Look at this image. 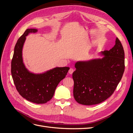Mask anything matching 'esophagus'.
<instances>
[{
    "mask_svg": "<svg viewBox=\"0 0 133 133\" xmlns=\"http://www.w3.org/2000/svg\"><path fill=\"white\" fill-rule=\"evenodd\" d=\"M74 69H72V68H70V69H69V73L70 74H72V72H74Z\"/></svg>",
    "mask_w": 133,
    "mask_h": 133,
    "instance_id": "esophagus-1",
    "label": "esophagus"
}]
</instances>
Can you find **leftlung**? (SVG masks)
Returning a JSON list of instances; mask_svg holds the SVG:
<instances>
[{
  "mask_svg": "<svg viewBox=\"0 0 133 133\" xmlns=\"http://www.w3.org/2000/svg\"><path fill=\"white\" fill-rule=\"evenodd\" d=\"M104 57L88 62L76 63L72 73L73 95L76 101L84 105L102 102L113 94L124 71V51L118 38Z\"/></svg>",
  "mask_w": 133,
  "mask_h": 133,
  "instance_id": "left-lung-1",
  "label": "left lung"
}]
</instances>
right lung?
I'll use <instances>...</instances> for the list:
<instances>
[{
    "label": "right lung",
    "instance_id": "right-lung-1",
    "mask_svg": "<svg viewBox=\"0 0 133 133\" xmlns=\"http://www.w3.org/2000/svg\"><path fill=\"white\" fill-rule=\"evenodd\" d=\"M37 30L27 29L17 40L11 61V72L18 92L26 99L37 104L51 100L60 81L65 78L69 67L55 68L43 74H35L26 69L22 57L23 45L26 36L35 33Z\"/></svg>",
    "mask_w": 133,
    "mask_h": 133
}]
</instances>
